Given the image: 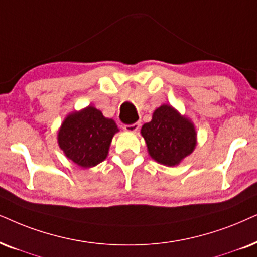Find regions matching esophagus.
Here are the masks:
<instances>
[{"label":"esophagus","mask_w":257,"mask_h":257,"mask_svg":"<svg viewBox=\"0 0 257 257\" xmlns=\"http://www.w3.org/2000/svg\"><path fill=\"white\" fill-rule=\"evenodd\" d=\"M139 127H141V122H135V124H131V125H125L124 130L127 132H136L138 131Z\"/></svg>","instance_id":"esophagus-1"}]
</instances>
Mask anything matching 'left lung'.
<instances>
[{
    "mask_svg": "<svg viewBox=\"0 0 257 257\" xmlns=\"http://www.w3.org/2000/svg\"><path fill=\"white\" fill-rule=\"evenodd\" d=\"M141 133L151 158L166 166L178 165L192 153L197 143L194 124L170 105L156 109L152 120L143 125Z\"/></svg>",
    "mask_w": 257,
    "mask_h": 257,
    "instance_id": "8db88e82",
    "label": "left lung"
}]
</instances>
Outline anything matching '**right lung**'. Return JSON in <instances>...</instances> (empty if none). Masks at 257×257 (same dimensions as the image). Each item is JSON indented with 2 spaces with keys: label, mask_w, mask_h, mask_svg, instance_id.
I'll use <instances>...</instances> for the list:
<instances>
[{
  "label": "right lung",
  "mask_w": 257,
  "mask_h": 257,
  "mask_svg": "<svg viewBox=\"0 0 257 257\" xmlns=\"http://www.w3.org/2000/svg\"><path fill=\"white\" fill-rule=\"evenodd\" d=\"M119 131L113 119L88 106L67 115L58 133L60 149L81 168H92L105 161L113 136Z\"/></svg>",
  "instance_id": "right-lung-1"
}]
</instances>
